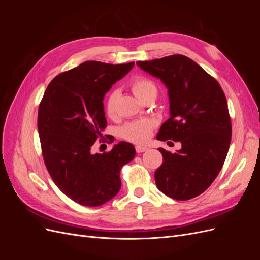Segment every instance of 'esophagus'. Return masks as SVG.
Segmentation results:
<instances>
[{"label": "esophagus", "instance_id": "1", "mask_svg": "<svg viewBox=\"0 0 260 260\" xmlns=\"http://www.w3.org/2000/svg\"><path fill=\"white\" fill-rule=\"evenodd\" d=\"M136 151H137V153H143V152L148 151V147L147 146H142V145H137Z\"/></svg>", "mask_w": 260, "mask_h": 260}]
</instances>
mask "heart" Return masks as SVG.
I'll list each match as a JSON object with an SVG mask.
<instances>
[{
    "label": "heart",
    "mask_w": 260,
    "mask_h": 260,
    "mask_svg": "<svg viewBox=\"0 0 260 260\" xmlns=\"http://www.w3.org/2000/svg\"><path fill=\"white\" fill-rule=\"evenodd\" d=\"M130 88L140 101L144 100L149 95L156 96L157 94V86L155 85V83L152 80H149L148 78L142 76L133 78L130 83ZM118 95H119V93H118L117 90H114L108 94L106 99L105 113L109 118L116 117V105ZM153 128L154 121L151 119L135 120L123 125L121 129V135L125 140L130 141L132 143L142 144L145 143L149 137H151Z\"/></svg>",
    "instance_id": "1"
}]
</instances>
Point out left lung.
<instances>
[{"label":"left lung","mask_w":260,"mask_h":260,"mask_svg":"<svg viewBox=\"0 0 260 260\" xmlns=\"http://www.w3.org/2000/svg\"><path fill=\"white\" fill-rule=\"evenodd\" d=\"M137 65L168 89L170 118L157 139L182 144L174 154L159 148L164 161L155 171L156 185L177 201L196 198L214 182L229 151L232 127L224 93L215 78L184 55Z\"/></svg>","instance_id":"left-lung-1"}]
</instances>
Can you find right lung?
<instances>
[{
	"label": "right lung",
	"instance_id": "1",
	"mask_svg": "<svg viewBox=\"0 0 260 260\" xmlns=\"http://www.w3.org/2000/svg\"><path fill=\"white\" fill-rule=\"evenodd\" d=\"M133 66L84 61L55 77L39 106L46 169L59 190L80 205L96 207L112 200L120 190L121 167L136 156L135 146L127 142L103 154L92 153L107 123L105 93Z\"/></svg>",
	"mask_w": 260,
	"mask_h": 260
}]
</instances>
